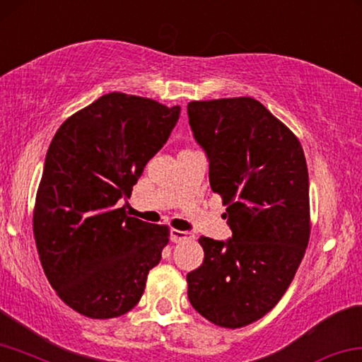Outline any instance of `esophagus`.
Here are the masks:
<instances>
[{
	"mask_svg": "<svg viewBox=\"0 0 362 362\" xmlns=\"http://www.w3.org/2000/svg\"><path fill=\"white\" fill-rule=\"evenodd\" d=\"M170 238L173 243H185L189 241V239H192L194 235L189 231H181V230H171L170 231Z\"/></svg>",
	"mask_w": 362,
	"mask_h": 362,
	"instance_id": "34e87169",
	"label": "esophagus"
}]
</instances>
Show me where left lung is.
I'll use <instances>...</instances> for the list:
<instances>
[{
  "label": "left lung",
  "instance_id": "left-lung-1",
  "mask_svg": "<svg viewBox=\"0 0 362 362\" xmlns=\"http://www.w3.org/2000/svg\"><path fill=\"white\" fill-rule=\"evenodd\" d=\"M187 116L233 231L199 238L204 262L186 276L187 298L212 324L239 329L275 308L304 257L308 165L298 137L251 97L191 102Z\"/></svg>",
  "mask_w": 362,
  "mask_h": 362
}]
</instances>
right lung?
<instances>
[{"label":"right lung","instance_id":"add662e5","mask_svg":"<svg viewBox=\"0 0 362 362\" xmlns=\"http://www.w3.org/2000/svg\"><path fill=\"white\" fill-rule=\"evenodd\" d=\"M180 113V107L111 92L66 119L49 144L33 236L49 285L76 313L113 319L142 298L170 230L118 207Z\"/></svg>","mask_w":362,"mask_h":362}]
</instances>
